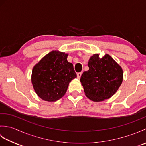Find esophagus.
Wrapping results in <instances>:
<instances>
[{"instance_id": "34e87169", "label": "esophagus", "mask_w": 146, "mask_h": 146, "mask_svg": "<svg viewBox=\"0 0 146 146\" xmlns=\"http://www.w3.org/2000/svg\"><path fill=\"white\" fill-rule=\"evenodd\" d=\"M82 72H80V73H77V78L80 79V77H81V76H82Z\"/></svg>"}]
</instances>
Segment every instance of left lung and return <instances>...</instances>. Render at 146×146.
Here are the masks:
<instances>
[{"instance_id": "1", "label": "left lung", "mask_w": 146, "mask_h": 146, "mask_svg": "<svg viewBox=\"0 0 146 146\" xmlns=\"http://www.w3.org/2000/svg\"><path fill=\"white\" fill-rule=\"evenodd\" d=\"M88 66L89 70L84 71L80 78L86 97L100 102L115 94L123 81L120 65L107 54L101 58L95 54L90 58Z\"/></svg>"}]
</instances>
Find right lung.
I'll use <instances>...</instances> for the list:
<instances>
[{
    "label": "right lung",
    "instance_id": "obj_1",
    "mask_svg": "<svg viewBox=\"0 0 146 146\" xmlns=\"http://www.w3.org/2000/svg\"><path fill=\"white\" fill-rule=\"evenodd\" d=\"M68 54L52 51L34 66L31 82L34 90L42 100L55 102L64 95L69 83L76 77Z\"/></svg>",
    "mask_w": 146,
    "mask_h": 146
}]
</instances>
